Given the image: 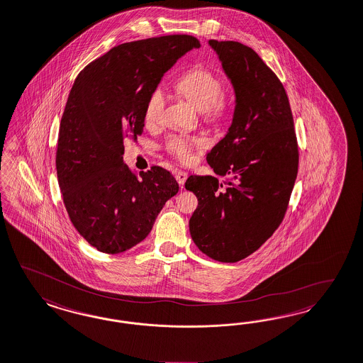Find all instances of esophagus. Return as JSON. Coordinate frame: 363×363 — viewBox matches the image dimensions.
I'll use <instances>...</instances> for the list:
<instances>
[{"instance_id":"esophagus-1","label":"esophagus","mask_w":363,"mask_h":363,"mask_svg":"<svg viewBox=\"0 0 363 363\" xmlns=\"http://www.w3.org/2000/svg\"><path fill=\"white\" fill-rule=\"evenodd\" d=\"M186 178H188V173H185V172H182V170L175 172V179H177V182L179 184L181 188H184V184H185Z\"/></svg>"}]
</instances>
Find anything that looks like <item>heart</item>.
Listing matches in <instances>:
<instances>
[{"label": "heart", "mask_w": 363, "mask_h": 363, "mask_svg": "<svg viewBox=\"0 0 363 363\" xmlns=\"http://www.w3.org/2000/svg\"><path fill=\"white\" fill-rule=\"evenodd\" d=\"M177 89L190 100L200 111L208 115H221L225 111L223 101L224 84L221 79L205 68H193L177 82ZM164 108V95L161 88L152 91L145 108L146 125H154L161 122ZM200 140L184 137L172 138L167 142V149L181 161H189L191 149L199 146Z\"/></svg>", "instance_id": "b5f03b06"}]
</instances>
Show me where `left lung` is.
<instances>
[{
  "mask_svg": "<svg viewBox=\"0 0 363 363\" xmlns=\"http://www.w3.org/2000/svg\"><path fill=\"white\" fill-rule=\"evenodd\" d=\"M235 91L225 137L206 154L217 175H190L185 188L199 206L189 230L201 252L236 263L272 236L287 211L299 152L287 94L255 50L238 41L209 40Z\"/></svg>",
  "mask_w": 363,
  "mask_h": 363,
  "instance_id": "obj_1",
  "label": "left lung"
}]
</instances>
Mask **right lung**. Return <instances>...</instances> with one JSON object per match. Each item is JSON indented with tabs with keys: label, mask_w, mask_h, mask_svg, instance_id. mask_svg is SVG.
I'll return each mask as SVG.
<instances>
[{
	"label": "right lung",
	"mask_w": 363,
	"mask_h": 363,
	"mask_svg": "<svg viewBox=\"0 0 363 363\" xmlns=\"http://www.w3.org/2000/svg\"><path fill=\"white\" fill-rule=\"evenodd\" d=\"M200 41L172 35L125 43L77 75L64 108L56 170L76 230L103 253H122L147 238L174 177L152 167L138 178L123 162L125 138L143 133L145 108L179 57Z\"/></svg>",
	"instance_id": "right-lung-1"
}]
</instances>
